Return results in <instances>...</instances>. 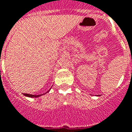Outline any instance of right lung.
I'll return each instance as SVG.
<instances>
[{
    "instance_id": "add662e5",
    "label": "right lung",
    "mask_w": 132,
    "mask_h": 132,
    "mask_svg": "<svg viewBox=\"0 0 132 132\" xmlns=\"http://www.w3.org/2000/svg\"><path fill=\"white\" fill-rule=\"evenodd\" d=\"M49 91H50V90H49ZM46 93H47V92H46ZM24 96H27V97H30V98H37V97L41 96L44 95V94H41V95H32V94H24Z\"/></svg>"
}]
</instances>
